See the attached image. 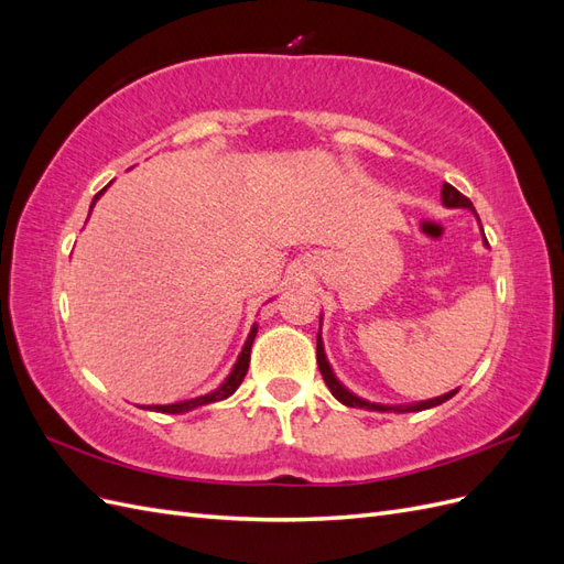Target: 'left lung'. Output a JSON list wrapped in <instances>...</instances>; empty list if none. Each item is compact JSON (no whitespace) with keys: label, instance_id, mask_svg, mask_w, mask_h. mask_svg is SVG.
I'll list each match as a JSON object with an SVG mask.
<instances>
[{"label":"left lung","instance_id":"8db88e82","mask_svg":"<svg viewBox=\"0 0 564 564\" xmlns=\"http://www.w3.org/2000/svg\"><path fill=\"white\" fill-rule=\"evenodd\" d=\"M442 204H445V207H449V209H470L473 214H475V207H473V202L466 197V195H460L454 185H449V183H445L442 185ZM477 216V214H475ZM480 220V218H477ZM485 235V232H482ZM485 245H487V240H485ZM319 322H322V317H319ZM317 367H319V371H322V379H324V383L329 386V390H332V395L340 402V404H346V406H360V409H371V412H398V414H404V412H423V409H431V406H437V404H442V402H447L449 398H454L456 392H458V388L456 390H452V392H445V395H440V398H433V400H423V402H416V404H398V406H388V404H377V402H367V400H362V398H357L355 392H350L344 383H340L336 377H334V371H332V367H329V362H327V355H324V346H322V336L317 334Z\"/></svg>","mask_w":564,"mask_h":564}]
</instances>
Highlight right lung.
<instances>
[{
    "instance_id": "add662e5",
    "label": "right lung",
    "mask_w": 564,
    "mask_h": 564,
    "mask_svg": "<svg viewBox=\"0 0 564 564\" xmlns=\"http://www.w3.org/2000/svg\"><path fill=\"white\" fill-rule=\"evenodd\" d=\"M104 193H106V187L94 197L91 207H94L96 199H98L100 195H104ZM89 214H91V209H89ZM256 332H259V327H256V324H253L249 336H247V344H245L240 357H237V362H235V367H232V371H230V377H228L224 383H220L216 390L207 392V395L185 400V402H176V404H152V406H143V409H155V412H164V414H183V412H191V409H195V406H202V404H209V402H218V400L230 398L232 392H235L237 388H240V383L245 381V377H247L249 357H251V344H253V338H256Z\"/></svg>"
}]
</instances>
